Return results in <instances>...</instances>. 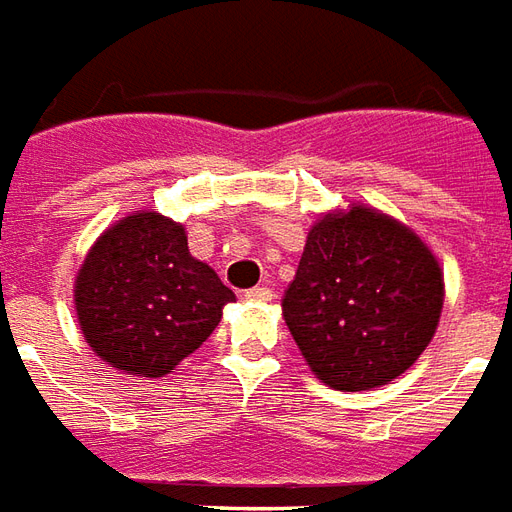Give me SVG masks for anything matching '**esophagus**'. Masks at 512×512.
<instances>
[{"instance_id": "esophagus-1", "label": "esophagus", "mask_w": 512, "mask_h": 512, "mask_svg": "<svg viewBox=\"0 0 512 512\" xmlns=\"http://www.w3.org/2000/svg\"><path fill=\"white\" fill-rule=\"evenodd\" d=\"M245 297L253 300V303H267V300H273V289H267V286H256V289H248Z\"/></svg>"}]
</instances>
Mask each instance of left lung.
I'll return each mask as SVG.
<instances>
[{
  "instance_id": "left-lung-1",
  "label": "left lung",
  "mask_w": 512,
  "mask_h": 512,
  "mask_svg": "<svg viewBox=\"0 0 512 512\" xmlns=\"http://www.w3.org/2000/svg\"><path fill=\"white\" fill-rule=\"evenodd\" d=\"M444 270L427 242L380 209L350 204L308 228L284 320L308 369L336 391L400 378L436 336Z\"/></svg>"
}]
</instances>
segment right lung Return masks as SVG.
<instances>
[{
  "label": "right lung",
  "mask_w": 512,
  "mask_h": 512,
  "mask_svg": "<svg viewBox=\"0 0 512 512\" xmlns=\"http://www.w3.org/2000/svg\"><path fill=\"white\" fill-rule=\"evenodd\" d=\"M234 300L187 248V231L140 209L112 223L74 278L79 331L101 361L137 378H165L212 336Z\"/></svg>",
  "instance_id": "add662e5"
}]
</instances>
